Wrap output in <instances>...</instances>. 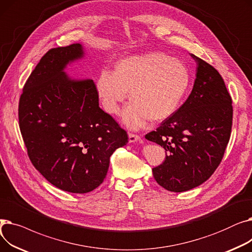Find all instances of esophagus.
Segmentation results:
<instances>
[{
    "label": "esophagus",
    "mask_w": 252,
    "mask_h": 252,
    "mask_svg": "<svg viewBox=\"0 0 252 252\" xmlns=\"http://www.w3.org/2000/svg\"><path fill=\"white\" fill-rule=\"evenodd\" d=\"M140 140H141L140 136L135 135V134H128V142L129 143H135V142H138Z\"/></svg>",
    "instance_id": "34e87169"
}]
</instances>
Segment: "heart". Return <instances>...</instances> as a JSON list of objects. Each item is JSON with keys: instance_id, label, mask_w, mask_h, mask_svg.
Wrapping results in <instances>:
<instances>
[{"instance_id": "heart-1", "label": "heart", "mask_w": 252, "mask_h": 252, "mask_svg": "<svg viewBox=\"0 0 252 252\" xmlns=\"http://www.w3.org/2000/svg\"><path fill=\"white\" fill-rule=\"evenodd\" d=\"M190 84V69L183 60L150 52L119 60L114 72L102 70L95 87L103 109L112 115L118 113L128 93L130 103L122 113L123 123L139 128L148 119L157 124L173 115Z\"/></svg>"}]
</instances>
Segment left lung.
<instances>
[{"mask_svg": "<svg viewBox=\"0 0 252 252\" xmlns=\"http://www.w3.org/2000/svg\"><path fill=\"white\" fill-rule=\"evenodd\" d=\"M196 62L191 94L181 107L145 136L166 151L162 164L152 168L155 181L171 192L191 190L210 178L230 140L232 99L218 70L190 54Z\"/></svg>", "mask_w": 252, "mask_h": 252, "instance_id": "left-lung-1", "label": "left lung"}]
</instances>
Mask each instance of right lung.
<instances>
[{"label":"right lung","instance_id":"add662e5","mask_svg":"<svg viewBox=\"0 0 252 252\" xmlns=\"http://www.w3.org/2000/svg\"><path fill=\"white\" fill-rule=\"evenodd\" d=\"M85 54L81 44L49 50L26 81L18 108L33 166L55 187L78 194L100 186L110 156L128 141L126 131L99 107L94 82L65 72Z\"/></svg>","mask_w":252,"mask_h":252}]
</instances>
